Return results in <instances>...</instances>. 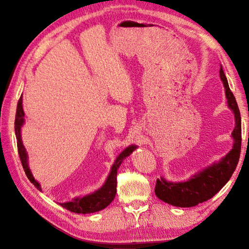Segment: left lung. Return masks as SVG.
I'll return each mask as SVG.
<instances>
[{"label":"left lung","mask_w":249,"mask_h":249,"mask_svg":"<svg viewBox=\"0 0 249 249\" xmlns=\"http://www.w3.org/2000/svg\"><path fill=\"white\" fill-rule=\"evenodd\" d=\"M219 73L220 79L224 82L228 106L233 111L235 116V128L232 133V137L234 139L233 149L219 162L204 169L203 171L196 174L186 182L171 183L167 182L162 178L157 179L155 194L157 198L162 200L163 202L174 206H179V208H190V206H195L198 203H202L214 197L225 186L237 166L242 144L241 113L234 95L231 92L228 80H227L221 67Z\"/></svg>","instance_id":"left-lung-1"}]
</instances>
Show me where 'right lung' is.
Masks as SVG:
<instances>
[{"label": "right lung", "mask_w": 249, "mask_h": 249, "mask_svg": "<svg viewBox=\"0 0 249 249\" xmlns=\"http://www.w3.org/2000/svg\"><path fill=\"white\" fill-rule=\"evenodd\" d=\"M23 116H24V112L22 108V95H21V97L18 100L17 111H16V119H15V133H16V138H17L18 153H19L20 160H21V163H22V167L24 169L26 177H28L31 183H33L35 185V187L41 192V188L39 186L38 182H36V179L33 178V176H32V173L30 171L29 166H28V155H26L22 141H21L20 129L24 122ZM135 149L136 146L131 145L121 153V154L118 156V158H116L112 168H111V172L109 174L107 181H106L104 186L100 189H98L97 192L93 193L92 195L86 196V197L83 198H76L73 201H71V202L60 203V204L63 206V208L71 211V212L78 213V214L94 213V212H98V211L103 210L105 208H107V206L112 202V200L115 197L116 184H118V181H116V174H118V169L122 163V160H123L125 157H127Z\"/></svg>", "instance_id": "obj_1"}]
</instances>
